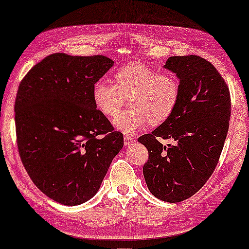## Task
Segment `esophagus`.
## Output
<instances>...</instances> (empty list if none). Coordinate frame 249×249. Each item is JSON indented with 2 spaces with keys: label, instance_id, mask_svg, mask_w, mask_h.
<instances>
[{
  "label": "esophagus",
  "instance_id": "34e87169",
  "mask_svg": "<svg viewBox=\"0 0 249 249\" xmlns=\"http://www.w3.org/2000/svg\"><path fill=\"white\" fill-rule=\"evenodd\" d=\"M124 139V145L125 146H129L130 144H132V142H135V141H136L134 136H130V135H125Z\"/></svg>",
  "mask_w": 249,
  "mask_h": 249
}]
</instances>
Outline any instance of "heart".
<instances>
[{
    "mask_svg": "<svg viewBox=\"0 0 249 249\" xmlns=\"http://www.w3.org/2000/svg\"><path fill=\"white\" fill-rule=\"evenodd\" d=\"M114 84L97 80L91 96L97 110L107 117L120 111L124 98L130 97L131 108L113 119L114 127L124 132L138 130L148 122L160 124L171 117L180 98L178 78L170 73H160L144 63H130L114 74Z\"/></svg>",
    "mask_w": 249,
    "mask_h": 249,
    "instance_id": "b5f03b06",
    "label": "heart"
}]
</instances>
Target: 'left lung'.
<instances>
[{"instance_id":"8db88e82","label":"left lung","mask_w":249,"mask_h":249,"mask_svg":"<svg viewBox=\"0 0 249 249\" xmlns=\"http://www.w3.org/2000/svg\"><path fill=\"white\" fill-rule=\"evenodd\" d=\"M163 68L178 77V105L168 120L138 142L148 151L142 173L149 192L178 203L198 192L219 162L229 129L230 91L215 67L200 56H171ZM159 137L176 144L163 146Z\"/></svg>"}]
</instances>
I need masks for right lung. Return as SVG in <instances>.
Listing matches in <instances>:
<instances>
[{"mask_svg": "<svg viewBox=\"0 0 249 249\" xmlns=\"http://www.w3.org/2000/svg\"><path fill=\"white\" fill-rule=\"evenodd\" d=\"M113 64L103 55L54 53L19 85L15 119L22 164L37 188L63 205L90 199L124 146V135L91 96Z\"/></svg>", "mask_w": 249, "mask_h": 249, "instance_id": "add662e5", "label": "right lung"}]
</instances>
